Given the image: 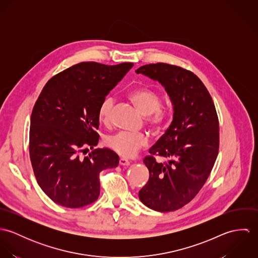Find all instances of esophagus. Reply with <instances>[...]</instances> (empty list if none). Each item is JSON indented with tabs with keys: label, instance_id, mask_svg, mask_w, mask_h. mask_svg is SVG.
Segmentation results:
<instances>
[{
	"label": "esophagus",
	"instance_id": "obj_1",
	"mask_svg": "<svg viewBox=\"0 0 258 258\" xmlns=\"http://www.w3.org/2000/svg\"><path fill=\"white\" fill-rule=\"evenodd\" d=\"M119 164H120L121 166H130V162H129L127 159H125V158H120Z\"/></svg>",
	"mask_w": 258,
	"mask_h": 258
}]
</instances>
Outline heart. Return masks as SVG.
Wrapping results in <instances>:
<instances>
[{
    "label": "heart",
    "mask_w": 258,
    "mask_h": 258,
    "mask_svg": "<svg viewBox=\"0 0 258 258\" xmlns=\"http://www.w3.org/2000/svg\"><path fill=\"white\" fill-rule=\"evenodd\" d=\"M130 99L137 109L144 116H150L152 125L158 127L166 119V111L161 108V96L158 92L150 88H140L130 94ZM114 106L112 96H106L98 108L99 119L107 123L110 120L111 112ZM105 144L115 153L122 157H133L140 148L147 144V137L141 133L119 131L106 137Z\"/></svg>",
    "instance_id": "heart-1"
}]
</instances>
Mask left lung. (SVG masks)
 I'll list each match as a JSON object with an SVG mask.
<instances>
[{"mask_svg": "<svg viewBox=\"0 0 258 258\" xmlns=\"http://www.w3.org/2000/svg\"><path fill=\"white\" fill-rule=\"evenodd\" d=\"M158 81L173 105V120L165 134L149 149L169 159L166 165L148 156L147 184L140 201L152 210L176 211L190 202L208 180L219 153L220 128L214 101L201 79L168 63H151L135 71Z\"/></svg>", "mask_w": 258, "mask_h": 258, "instance_id": "left-lung-1", "label": "left lung"}]
</instances>
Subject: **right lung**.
I'll return each mask as SVG.
<instances>
[{
	"instance_id": "add662e5",
	"label": "right lung",
	"mask_w": 258,
	"mask_h": 258,
	"mask_svg": "<svg viewBox=\"0 0 258 258\" xmlns=\"http://www.w3.org/2000/svg\"><path fill=\"white\" fill-rule=\"evenodd\" d=\"M133 66L81 62L41 90L31 117L30 157L37 184L55 204L76 209L95 202L99 173L118 166L115 152L93 149L99 140L98 108ZM89 147L94 151L80 158L78 152Z\"/></svg>"
}]
</instances>
